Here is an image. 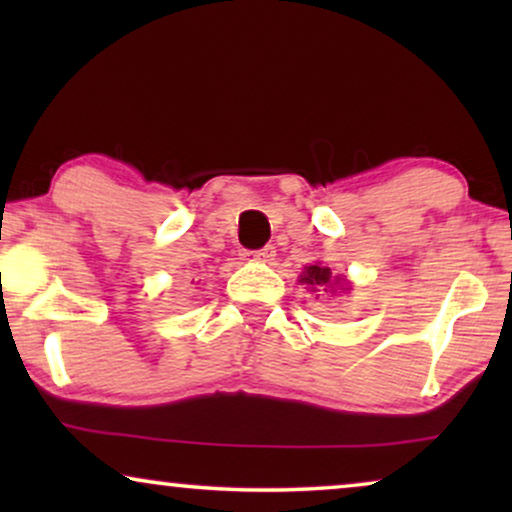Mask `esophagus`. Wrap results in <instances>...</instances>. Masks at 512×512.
<instances>
[{"label": "esophagus", "instance_id": "1", "mask_svg": "<svg viewBox=\"0 0 512 512\" xmlns=\"http://www.w3.org/2000/svg\"><path fill=\"white\" fill-rule=\"evenodd\" d=\"M244 258H251V261H261V263H270V261H275V247H272V244H265L263 249L244 251Z\"/></svg>", "mask_w": 512, "mask_h": 512}]
</instances>
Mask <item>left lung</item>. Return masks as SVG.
<instances>
[{"label": "left lung", "mask_w": 512, "mask_h": 512, "mask_svg": "<svg viewBox=\"0 0 512 512\" xmlns=\"http://www.w3.org/2000/svg\"><path fill=\"white\" fill-rule=\"evenodd\" d=\"M342 277H333L331 268H324V265H307V268L303 270V275H300L298 282L300 284H307L310 286L312 291H317L319 286L324 289V286H333V284H340ZM345 282V279H342ZM326 291V289H324Z\"/></svg>", "instance_id": "1"}]
</instances>
